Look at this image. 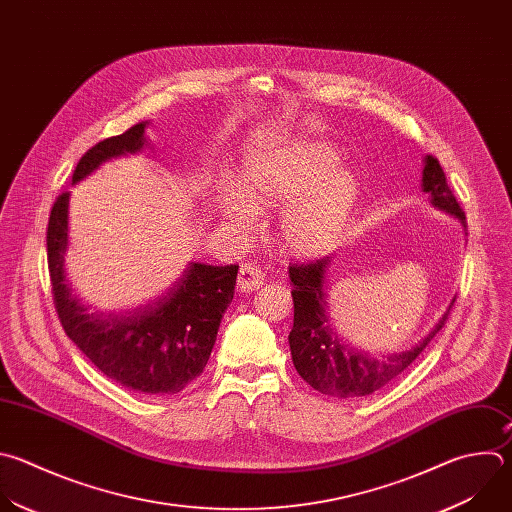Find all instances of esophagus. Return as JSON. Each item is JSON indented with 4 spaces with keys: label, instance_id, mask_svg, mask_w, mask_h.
I'll use <instances>...</instances> for the list:
<instances>
[{
    "label": "esophagus",
    "instance_id": "34e87169",
    "mask_svg": "<svg viewBox=\"0 0 512 512\" xmlns=\"http://www.w3.org/2000/svg\"><path fill=\"white\" fill-rule=\"evenodd\" d=\"M265 283L263 279V271L253 265V263H245L239 269V277H237V289L241 293H249V291H257L261 285Z\"/></svg>",
    "mask_w": 512,
    "mask_h": 512
}]
</instances>
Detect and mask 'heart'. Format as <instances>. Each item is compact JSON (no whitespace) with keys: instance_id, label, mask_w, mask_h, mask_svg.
Segmentation results:
<instances>
[{"instance_id":"obj_1","label":"heart","mask_w":512,"mask_h":512,"mask_svg":"<svg viewBox=\"0 0 512 512\" xmlns=\"http://www.w3.org/2000/svg\"><path fill=\"white\" fill-rule=\"evenodd\" d=\"M339 152L323 140H297L245 162L241 183L221 187V211L237 231L253 225L255 209L285 205L277 239L295 257L329 253L354 217L360 183Z\"/></svg>"}]
</instances>
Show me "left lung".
I'll return each instance as SVG.
<instances>
[{
	"label": "left lung",
	"mask_w": 512,
	"mask_h": 512,
	"mask_svg": "<svg viewBox=\"0 0 512 512\" xmlns=\"http://www.w3.org/2000/svg\"><path fill=\"white\" fill-rule=\"evenodd\" d=\"M422 191L430 195V203L436 209L446 211L466 229V217L446 183L444 170L430 154L424 156ZM331 263V257H323L307 265L289 267V279L293 283V329L289 331L291 360L297 374L321 394L333 398L370 396L414 364L432 342V337L442 329L454 299L414 346L376 358L346 346L344 339L331 327L327 305V271Z\"/></svg>",
	"instance_id": "8db88e82"
}]
</instances>
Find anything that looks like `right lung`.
<instances>
[{"instance_id":"1","label":"right lung","mask_w":512,"mask_h":512,"mask_svg":"<svg viewBox=\"0 0 512 512\" xmlns=\"http://www.w3.org/2000/svg\"><path fill=\"white\" fill-rule=\"evenodd\" d=\"M148 122L92 146L78 162L72 185L90 177L102 162L142 152ZM70 193H62L48 223V267L58 317L78 350L116 384L148 396L185 390L207 366L217 331L233 301L239 265L191 261L162 295L136 309L90 311L66 277Z\"/></svg>"}]
</instances>
